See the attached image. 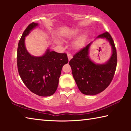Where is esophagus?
<instances>
[{
    "mask_svg": "<svg viewBox=\"0 0 131 131\" xmlns=\"http://www.w3.org/2000/svg\"><path fill=\"white\" fill-rule=\"evenodd\" d=\"M68 59H69V61L72 58V55H71L70 54H69V53H68Z\"/></svg>",
    "mask_w": 131,
    "mask_h": 131,
    "instance_id": "1",
    "label": "esophagus"
}]
</instances>
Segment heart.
<instances>
[{"label": "heart", "mask_w": 131, "mask_h": 131, "mask_svg": "<svg viewBox=\"0 0 131 131\" xmlns=\"http://www.w3.org/2000/svg\"><path fill=\"white\" fill-rule=\"evenodd\" d=\"M79 36V32L77 30H74L73 31L70 32V34L68 35V37L70 39H76ZM85 36H83L80 37L79 39L77 40V41L75 42V46L77 48H81L84 44V42H85ZM58 43H59L58 41Z\"/></svg>", "instance_id": "b5f03b06"}]
</instances>
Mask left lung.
<instances>
[{
  "label": "left lung",
  "mask_w": 131,
  "mask_h": 131,
  "mask_svg": "<svg viewBox=\"0 0 131 131\" xmlns=\"http://www.w3.org/2000/svg\"><path fill=\"white\" fill-rule=\"evenodd\" d=\"M96 39H105L112 47V55L106 63H95L90 59L88 55L92 41L75 54L69 63L79 90L87 95H95L105 90L113 80L116 69L117 52L112 36L106 32Z\"/></svg>",
  "instance_id": "obj_1"
}]
</instances>
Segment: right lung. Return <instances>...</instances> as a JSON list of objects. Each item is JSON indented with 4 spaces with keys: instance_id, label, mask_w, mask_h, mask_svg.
<instances>
[{
    "instance_id": "right-lung-1",
    "label": "right lung",
    "mask_w": 131,
    "mask_h": 131,
    "mask_svg": "<svg viewBox=\"0 0 131 131\" xmlns=\"http://www.w3.org/2000/svg\"><path fill=\"white\" fill-rule=\"evenodd\" d=\"M39 24L32 23L24 30L17 49V66L23 83L31 92L40 96H48L56 91L62 68L68 63L65 53L51 51L47 48L40 57L31 55L26 50L25 37Z\"/></svg>"
}]
</instances>
